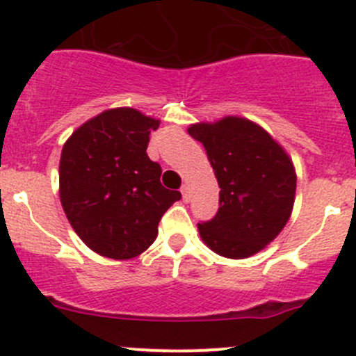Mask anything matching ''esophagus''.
<instances>
[{"label":"esophagus","mask_w":356,"mask_h":356,"mask_svg":"<svg viewBox=\"0 0 356 356\" xmlns=\"http://www.w3.org/2000/svg\"><path fill=\"white\" fill-rule=\"evenodd\" d=\"M181 193H182V200H184V201L191 200V189H189L188 184H182Z\"/></svg>","instance_id":"esophagus-1"}]
</instances>
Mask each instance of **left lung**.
Wrapping results in <instances>:
<instances>
[{
    "label": "left lung",
    "mask_w": 356,
    "mask_h": 356,
    "mask_svg": "<svg viewBox=\"0 0 356 356\" xmlns=\"http://www.w3.org/2000/svg\"><path fill=\"white\" fill-rule=\"evenodd\" d=\"M207 149L218 188V211L198 224L203 243L225 258H248L274 241L288 224L296 172L281 145L245 117L189 125Z\"/></svg>",
    "instance_id": "1"
}]
</instances>
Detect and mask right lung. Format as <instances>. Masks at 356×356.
<instances>
[{
  "label": "right lung",
  "mask_w": 356,
  "mask_h": 356,
  "mask_svg": "<svg viewBox=\"0 0 356 356\" xmlns=\"http://www.w3.org/2000/svg\"><path fill=\"white\" fill-rule=\"evenodd\" d=\"M160 120L136 108L102 111L75 129L60 156V201L84 245L129 260L153 245L161 215L181 200L163 188L149 160V134Z\"/></svg>",
  "instance_id": "right-lung-1"
}]
</instances>
